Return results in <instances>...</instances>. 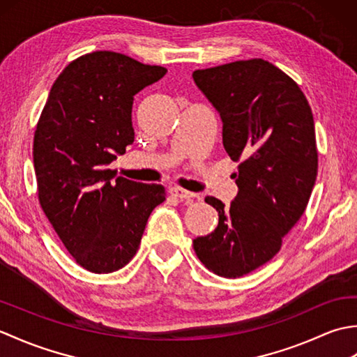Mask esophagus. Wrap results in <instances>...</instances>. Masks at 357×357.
Segmentation results:
<instances>
[{"label":"esophagus","instance_id":"obj_1","mask_svg":"<svg viewBox=\"0 0 357 357\" xmlns=\"http://www.w3.org/2000/svg\"><path fill=\"white\" fill-rule=\"evenodd\" d=\"M170 195L174 196V198H179V199H192V198H195V193L187 192V190H184V188H181V187H172L170 188Z\"/></svg>","mask_w":357,"mask_h":357}]
</instances>
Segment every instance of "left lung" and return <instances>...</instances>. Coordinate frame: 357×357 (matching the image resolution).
<instances>
[{
    "instance_id": "1",
    "label": "left lung",
    "mask_w": 357,
    "mask_h": 357,
    "mask_svg": "<svg viewBox=\"0 0 357 357\" xmlns=\"http://www.w3.org/2000/svg\"><path fill=\"white\" fill-rule=\"evenodd\" d=\"M195 84L222 119V144L239 162L236 198L213 196L215 231L193 239L218 276L239 278L275 256L307 208L317 174L313 113L296 82L261 58L195 70Z\"/></svg>"
}]
</instances>
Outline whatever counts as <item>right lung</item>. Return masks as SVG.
Masks as SVG:
<instances>
[{
	"label": "right lung",
	"mask_w": 357,
	"mask_h": 357,
	"mask_svg": "<svg viewBox=\"0 0 357 357\" xmlns=\"http://www.w3.org/2000/svg\"><path fill=\"white\" fill-rule=\"evenodd\" d=\"M167 69L100 50L75 59L53 82L33 138L38 199L75 261L112 273L132 261L159 184L116 176L109 165L135 139L133 96Z\"/></svg>",
	"instance_id": "obj_1"
}]
</instances>
